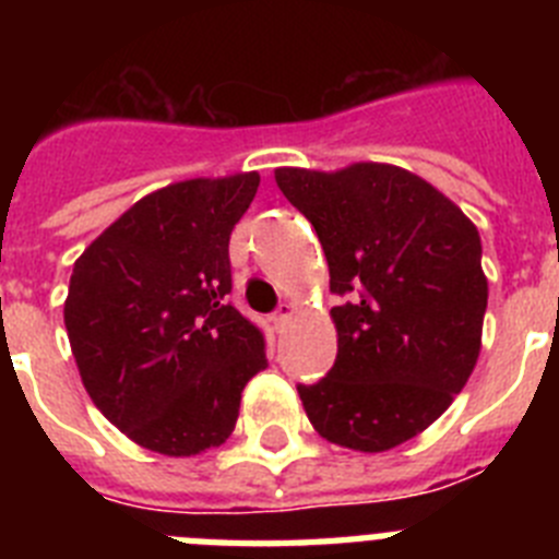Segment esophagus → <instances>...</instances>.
I'll list each match as a JSON object with an SVG mask.
<instances>
[{
    "mask_svg": "<svg viewBox=\"0 0 559 559\" xmlns=\"http://www.w3.org/2000/svg\"><path fill=\"white\" fill-rule=\"evenodd\" d=\"M290 316H294V305L283 302V305H280V308H276V313L271 316V322H274L276 330H283L285 324L290 322Z\"/></svg>",
    "mask_w": 559,
    "mask_h": 559,
    "instance_id": "1",
    "label": "esophagus"
}]
</instances>
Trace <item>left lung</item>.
<instances>
[{"mask_svg":"<svg viewBox=\"0 0 559 559\" xmlns=\"http://www.w3.org/2000/svg\"><path fill=\"white\" fill-rule=\"evenodd\" d=\"M276 187L313 224L330 265L338 355L308 419L341 448L380 453L426 431L481 349L487 276L471 218L414 173L378 162L280 167Z\"/></svg>","mask_w":559,"mask_h":559,"instance_id":"obj_1","label":"left lung"}]
</instances>
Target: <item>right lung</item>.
I'll return each instance as SVG.
<instances>
[{"label":"right lung","mask_w":559,"mask_h":559,"mask_svg":"<svg viewBox=\"0 0 559 559\" xmlns=\"http://www.w3.org/2000/svg\"><path fill=\"white\" fill-rule=\"evenodd\" d=\"M257 173L162 187L78 257L63 305L88 397L147 451L195 456L229 439L265 360L263 330L226 299L229 235Z\"/></svg>","instance_id":"right-lung-1"}]
</instances>
